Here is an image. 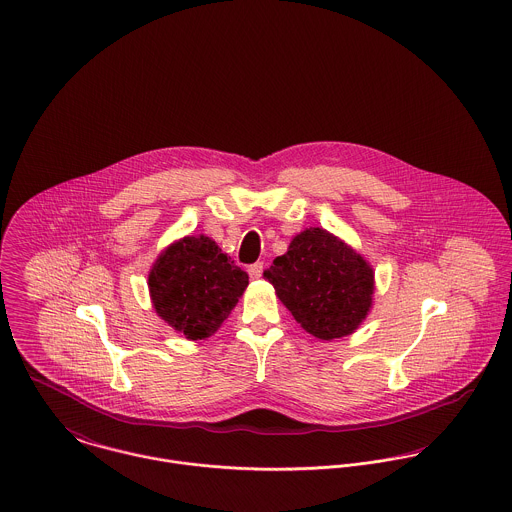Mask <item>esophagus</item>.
<instances>
[{
    "label": "esophagus",
    "instance_id": "obj_1",
    "mask_svg": "<svg viewBox=\"0 0 512 512\" xmlns=\"http://www.w3.org/2000/svg\"><path fill=\"white\" fill-rule=\"evenodd\" d=\"M249 276L251 278H261V275H263V263L261 261H257V263H253V265H249Z\"/></svg>",
    "mask_w": 512,
    "mask_h": 512
}]
</instances>
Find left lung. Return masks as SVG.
Returning a JSON list of instances; mask_svg holds the SVG:
<instances>
[{
	"label": "left lung",
	"mask_w": 512,
	"mask_h": 512,
	"mask_svg": "<svg viewBox=\"0 0 512 512\" xmlns=\"http://www.w3.org/2000/svg\"><path fill=\"white\" fill-rule=\"evenodd\" d=\"M263 276L294 319L323 341L353 333L372 306V267L321 228L294 237Z\"/></svg>",
	"instance_id": "obj_1"
}]
</instances>
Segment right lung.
Listing matches in <instances>:
<instances>
[{
  "instance_id": "add662e5",
  "label": "right lung",
  "mask_w": 512,
  "mask_h": 512,
  "mask_svg": "<svg viewBox=\"0 0 512 512\" xmlns=\"http://www.w3.org/2000/svg\"><path fill=\"white\" fill-rule=\"evenodd\" d=\"M148 284L159 317L197 341L232 314L249 276L210 237H185L159 255Z\"/></svg>"
}]
</instances>
